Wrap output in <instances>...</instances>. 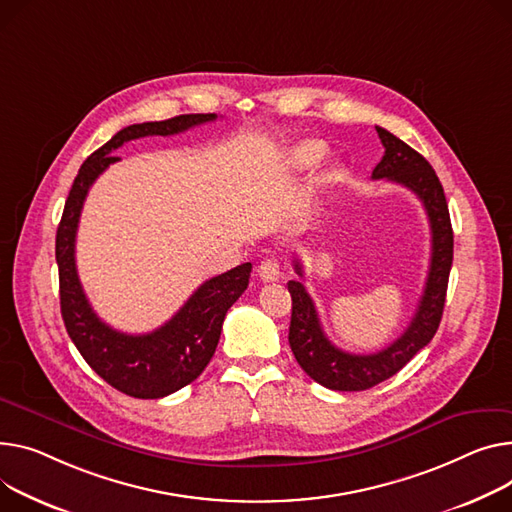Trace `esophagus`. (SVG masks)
Segmentation results:
<instances>
[{
    "label": "esophagus",
    "instance_id": "obj_1",
    "mask_svg": "<svg viewBox=\"0 0 512 512\" xmlns=\"http://www.w3.org/2000/svg\"><path fill=\"white\" fill-rule=\"evenodd\" d=\"M257 271H259V278L263 282H278L280 276H282L278 259H265V261H261Z\"/></svg>",
    "mask_w": 512,
    "mask_h": 512
}]
</instances>
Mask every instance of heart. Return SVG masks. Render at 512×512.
Returning a JSON list of instances; mask_svg holds the SVG:
<instances>
[{
    "label": "heart",
    "mask_w": 512,
    "mask_h": 512,
    "mask_svg": "<svg viewBox=\"0 0 512 512\" xmlns=\"http://www.w3.org/2000/svg\"><path fill=\"white\" fill-rule=\"evenodd\" d=\"M323 156V148L317 142H302L292 150V160L296 166H313Z\"/></svg>",
    "instance_id": "obj_1"
}]
</instances>
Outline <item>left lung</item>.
Listing matches in <instances>:
<instances>
[{"label":"left lung","mask_w":512,"mask_h":512,"mask_svg":"<svg viewBox=\"0 0 512 512\" xmlns=\"http://www.w3.org/2000/svg\"><path fill=\"white\" fill-rule=\"evenodd\" d=\"M385 146L383 160L374 166L372 179H387L403 185L418 195L428 214L432 232V255L426 286L418 304V311L391 346L377 354H350L335 348L319 321L315 302L296 280L288 282L292 296V317L288 342L300 368L319 385L333 391H364L387 381L410 362L434 337L453 265V228L445 191L430 162L414 148L383 127H377ZM296 274L302 276V267L294 261Z\"/></svg>","instance_id":"8db88e82"}]
</instances>
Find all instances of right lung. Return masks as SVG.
Instances as JSON below:
<instances>
[{
  "label": "right lung",
  "instance_id": "1",
  "mask_svg": "<svg viewBox=\"0 0 512 512\" xmlns=\"http://www.w3.org/2000/svg\"><path fill=\"white\" fill-rule=\"evenodd\" d=\"M216 117V113H197L123 127L105 146L86 158L65 201L55 236L65 329L98 377L131 397L160 399L199 377L216 352L228 309L249 286L251 263L236 265L226 274L203 282L181 306V311L156 331L144 335L121 333L98 319L78 278L76 232L84 199L98 175L119 160L113 152L125 142L146 135H175Z\"/></svg>",
  "mask_w": 512,
  "mask_h": 512
}]
</instances>
